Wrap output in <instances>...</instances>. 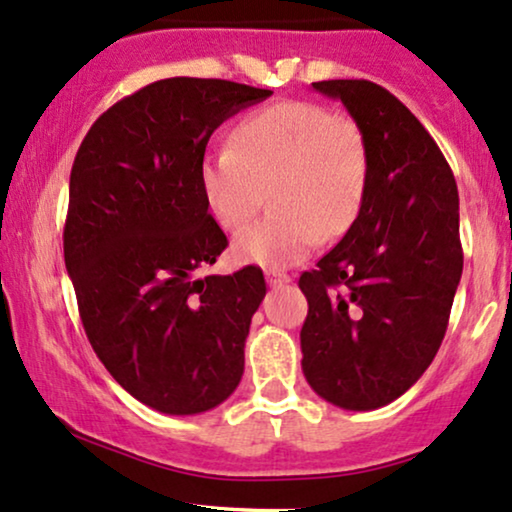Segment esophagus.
<instances>
[{
    "label": "esophagus",
    "instance_id": "1",
    "mask_svg": "<svg viewBox=\"0 0 512 512\" xmlns=\"http://www.w3.org/2000/svg\"><path fill=\"white\" fill-rule=\"evenodd\" d=\"M266 280H268L270 287H282V285H287V282L292 280V277H289L285 270L273 268V270H266Z\"/></svg>",
    "mask_w": 512,
    "mask_h": 512
}]
</instances>
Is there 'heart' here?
I'll list each match as a JSON object with an SVG mask.
<instances>
[{"mask_svg":"<svg viewBox=\"0 0 512 512\" xmlns=\"http://www.w3.org/2000/svg\"><path fill=\"white\" fill-rule=\"evenodd\" d=\"M370 175L363 128L346 113L289 99L246 113L227 147L199 163V187L213 218L239 230L270 194L273 213L239 232L235 258L285 268L320 239L344 235L361 211Z\"/></svg>","mask_w":512,"mask_h":512,"instance_id":"b5f03b06","label":"heart"}]
</instances>
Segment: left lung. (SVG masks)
Masks as SVG:
<instances>
[{
  "label": "left lung",
  "mask_w": 512,
  "mask_h": 512,
  "mask_svg": "<svg viewBox=\"0 0 512 512\" xmlns=\"http://www.w3.org/2000/svg\"><path fill=\"white\" fill-rule=\"evenodd\" d=\"M370 151L365 199L342 242L299 277L304 375L346 410L399 399L437 356L463 273L458 187L418 118L370 80H323Z\"/></svg>",
  "instance_id": "left-lung-1"
}]
</instances>
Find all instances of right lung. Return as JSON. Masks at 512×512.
I'll return each mask as SVG.
<instances>
[{
	"instance_id": "1",
	"label": "right lung",
	"mask_w": 512,
	"mask_h": 512,
	"mask_svg": "<svg viewBox=\"0 0 512 512\" xmlns=\"http://www.w3.org/2000/svg\"><path fill=\"white\" fill-rule=\"evenodd\" d=\"M270 90L166 78L94 121L75 154L63 258L82 327L121 387L168 415L216 408L237 389L261 268L206 275L227 246L199 187L220 123Z\"/></svg>"
}]
</instances>
